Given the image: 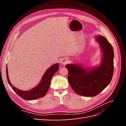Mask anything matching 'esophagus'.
<instances>
[{
	"label": "esophagus",
	"mask_w": 126,
	"mask_h": 126,
	"mask_svg": "<svg viewBox=\"0 0 126 126\" xmlns=\"http://www.w3.org/2000/svg\"><path fill=\"white\" fill-rule=\"evenodd\" d=\"M68 59L67 58H63V59H62V60H61V62H62V63L63 64H66L68 63Z\"/></svg>",
	"instance_id": "obj_1"
}]
</instances>
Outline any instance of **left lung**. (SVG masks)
<instances>
[{"instance_id":"8db88e82","label":"left lung","mask_w":126,"mask_h":126,"mask_svg":"<svg viewBox=\"0 0 126 126\" xmlns=\"http://www.w3.org/2000/svg\"><path fill=\"white\" fill-rule=\"evenodd\" d=\"M103 53L102 62L94 69H84L79 65L67 64L68 79L75 92L86 97H94L99 94L111 81L113 73V50L106 38H96Z\"/></svg>"}]
</instances>
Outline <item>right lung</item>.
Listing matches in <instances>:
<instances>
[{
	"label": "right lung",
	"instance_id": "add662e5",
	"mask_svg": "<svg viewBox=\"0 0 126 126\" xmlns=\"http://www.w3.org/2000/svg\"><path fill=\"white\" fill-rule=\"evenodd\" d=\"M58 69V63L53 64L52 66H51L46 71L39 84L37 86V87L29 91H22L17 89L15 87H13L9 81L8 75V70H7V67L6 66L7 79L10 87L12 88L13 90L19 96H20L22 99H24L27 100L37 99L45 96L46 94L49 89V86H50L52 76L54 75Z\"/></svg>",
	"mask_w": 126,
	"mask_h": 126
}]
</instances>
